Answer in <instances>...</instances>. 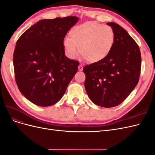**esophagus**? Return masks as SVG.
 I'll return each instance as SVG.
<instances>
[{"instance_id":"esophagus-1","label":"esophagus","mask_w":155,"mask_h":155,"mask_svg":"<svg viewBox=\"0 0 155 155\" xmlns=\"http://www.w3.org/2000/svg\"><path fill=\"white\" fill-rule=\"evenodd\" d=\"M78 70H79V71H81V70H83V65L82 64H79V66L78 67Z\"/></svg>"}]
</instances>
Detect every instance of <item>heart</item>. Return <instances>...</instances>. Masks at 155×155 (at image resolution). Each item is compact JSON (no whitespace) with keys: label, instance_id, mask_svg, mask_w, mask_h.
<instances>
[{"label":"heart","instance_id":"1","mask_svg":"<svg viewBox=\"0 0 155 155\" xmlns=\"http://www.w3.org/2000/svg\"><path fill=\"white\" fill-rule=\"evenodd\" d=\"M70 37H65L63 47L70 59L79 54L91 62H98L105 58L114 45L115 36L112 28L96 22H88L77 26L70 31Z\"/></svg>","mask_w":155,"mask_h":155}]
</instances>
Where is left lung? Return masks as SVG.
Segmentation results:
<instances>
[{
	"label": "left lung",
	"instance_id": "1",
	"mask_svg": "<svg viewBox=\"0 0 155 155\" xmlns=\"http://www.w3.org/2000/svg\"><path fill=\"white\" fill-rule=\"evenodd\" d=\"M114 33V45L100 61L86 65L85 87L94 104L102 107L118 106L137 86L141 70L139 46L124 28L108 22Z\"/></svg>",
	"mask_w": 155,
	"mask_h": 155
}]
</instances>
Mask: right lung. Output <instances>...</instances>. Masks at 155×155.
<instances>
[{"mask_svg": "<svg viewBox=\"0 0 155 155\" xmlns=\"http://www.w3.org/2000/svg\"><path fill=\"white\" fill-rule=\"evenodd\" d=\"M77 17L40 20L18 39L13 53L17 87L26 99L41 107L58 102L78 72L79 62L65 55L63 40Z\"/></svg>", "mask_w": 155, "mask_h": 155, "instance_id": "right-lung-1", "label": "right lung"}]
</instances>
